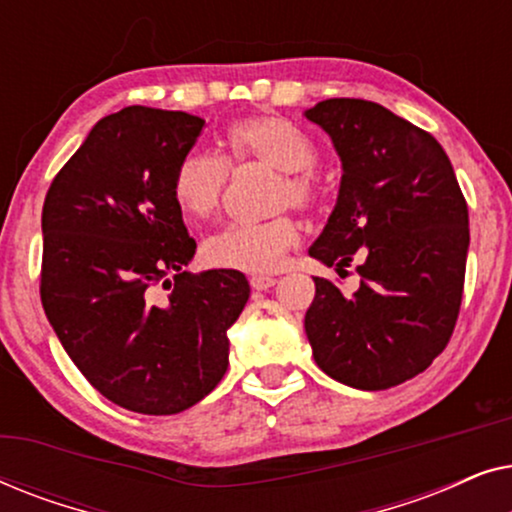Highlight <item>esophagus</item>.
<instances>
[{
    "mask_svg": "<svg viewBox=\"0 0 512 512\" xmlns=\"http://www.w3.org/2000/svg\"><path fill=\"white\" fill-rule=\"evenodd\" d=\"M249 284H251V289L265 291V289H270V286H275L277 279L270 277V275H254L249 279Z\"/></svg>",
    "mask_w": 512,
    "mask_h": 512,
    "instance_id": "esophagus-1",
    "label": "esophagus"
}]
</instances>
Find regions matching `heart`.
<instances>
[{
	"mask_svg": "<svg viewBox=\"0 0 512 512\" xmlns=\"http://www.w3.org/2000/svg\"><path fill=\"white\" fill-rule=\"evenodd\" d=\"M230 165L258 163L284 172L279 202L310 209L319 200V184L310 172L317 149L296 125L277 116L244 118L223 135ZM228 170L209 153H191L177 165L172 177V198L179 212L191 221H205L219 209L226 191ZM300 240L291 219H275L256 226H228L202 242V258L212 268L265 275L282 265L286 251Z\"/></svg>",
	"mask_w": 512,
	"mask_h": 512,
	"instance_id": "heart-1",
	"label": "heart"
}]
</instances>
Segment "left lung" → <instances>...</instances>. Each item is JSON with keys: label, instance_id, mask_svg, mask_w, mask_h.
<instances>
[{"label": "left lung", "instance_id": "obj_1", "mask_svg": "<svg viewBox=\"0 0 512 512\" xmlns=\"http://www.w3.org/2000/svg\"><path fill=\"white\" fill-rule=\"evenodd\" d=\"M342 163L338 202L310 256L338 272L356 261L352 296L314 277L305 333L317 366L347 387H396L431 366L459 317L468 207L429 132L382 104L333 97L305 111Z\"/></svg>", "mask_w": 512, "mask_h": 512}]
</instances>
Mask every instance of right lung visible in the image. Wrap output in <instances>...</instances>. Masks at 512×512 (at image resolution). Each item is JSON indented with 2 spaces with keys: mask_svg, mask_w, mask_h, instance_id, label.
<instances>
[{
  "mask_svg": "<svg viewBox=\"0 0 512 512\" xmlns=\"http://www.w3.org/2000/svg\"><path fill=\"white\" fill-rule=\"evenodd\" d=\"M202 128L186 111L104 116L53 179L41 212L46 317L83 377L142 415H177L221 382L228 328L249 300L242 272L184 270L195 240L172 177Z\"/></svg>",
  "mask_w": 512,
  "mask_h": 512,
  "instance_id": "1",
  "label": "right lung"
}]
</instances>
